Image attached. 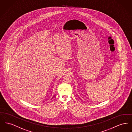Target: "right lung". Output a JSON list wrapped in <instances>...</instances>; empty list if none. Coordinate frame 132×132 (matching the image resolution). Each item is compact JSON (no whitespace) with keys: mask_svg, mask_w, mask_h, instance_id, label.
Wrapping results in <instances>:
<instances>
[{"mask_svg":"<svg viewBox=\"0 0 132 132\" xmlns=\"http://www.w3.org/2000/svg\"><path fill=\"white\" fill-rule=\"evenodd\" d=\"M53 98V97H52V98H51V99H52V98Z\"/></svg>","mask_w":132,"mask_h":132,"instance_id":"obj_1","label":"right lung"}]
</instances>
